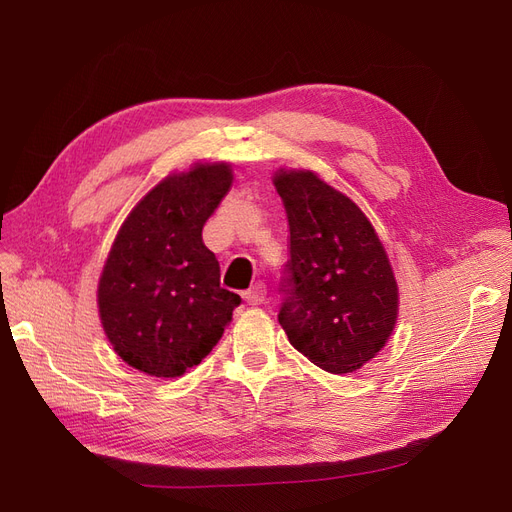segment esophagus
Instances as JSON below:
<instances>
[{
  "label": "esophagus",
  "mask_w": 512,
  "mask_h": 512,
  "mask_svg": "<svg viewBox=\"0 0 512 512\" xmlns=\"http://www.w3.org/2000/svg\"><path fill=\"white\" fill-rule=\"evenodd\" d=\"M265 294H267L265 286L263 284H255L245 294H242V299H245L249 305H261L265 301Z\"/></svg>",
  "instance_id": "esophagus-1"
}]
</instances>
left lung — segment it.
<instances>
[{
  "label": "left lung",
  "mask_w": 512,
  "mask_h": 512,
  "mask_svg": "<svg viewBox=\"0 0 512 512\" xmlns=\"http://www.w3.org/2000/svg\"><path fill=\"white\" fill-rule=\"evenodd\" d=\"M274 186L290 228L278 313L290 344L330 373L378 355L398 315L392 265L365 213L309 170H280Z\"/></svg>",
  "instance_id": "left-lung-1"
}]
</instances>
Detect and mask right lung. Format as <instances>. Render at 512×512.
<instances>
[{"instance_id": "right-lung-1", "label": "right lung", "mask_w": 512, "mask_h": 512, "mask_svg": "<svg viewBox=\"0 0 512 512\" xmlns=\"http://www.w3.org/2000/svg\"><path fill=\"white\" fill-rule=\"evenodd\" d=\"M232 184L228 164L170 174L124 220L97 286L101 326L130 367L178 378L218 344L240 297L220 286L203 226Z\"/></svg>"}]
</instances>
